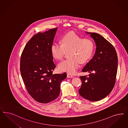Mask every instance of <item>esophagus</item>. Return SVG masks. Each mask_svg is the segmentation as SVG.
<instances>
[{"label": "esophagus", "mask_w": 128, "mask_h": 128, "mask_svg": "<svg viewBox=\"0 0 128 128\" xmlns=\"http://www.w3.org/2000/svg\"><path fill=\"white\" fill-rule=\"evenodd\" d=\"M67 78H73L74 77L73 76H72L71 74H67Z\"/></svg>", "instance_id": "esophagus-1"}]
</instances>
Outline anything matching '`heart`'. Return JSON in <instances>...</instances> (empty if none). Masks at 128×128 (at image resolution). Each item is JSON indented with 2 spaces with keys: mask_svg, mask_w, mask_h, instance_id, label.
Here are the masks:
<instances>
[{
  "mask_svg": "<svg viewBox=\"0 0 128 128\" xmlns=\"http://www.w3.org/2000/svg\"><path fill=\"white\" fill-rule=\"evenodd\" d=\"M95 50V44L90 38H82L74 32H69L62 36L60 44L54 43L50 47L52 57L57 60H61L65 51H68V59L58 64V69L61 72L74 74L80 62L85 63L90 59Z\"/></svg>",
  "mask_w": 128,
  "mask_h": 128,
  "instance_id": "1",
  "label": "heart"
}]
</instances>
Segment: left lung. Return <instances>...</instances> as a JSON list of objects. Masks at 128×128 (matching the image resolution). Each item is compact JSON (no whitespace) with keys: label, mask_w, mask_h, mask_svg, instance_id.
<instances>
[{"label":"left lung","mask_w":128,"mask_h":128,"mask_svg":"<svg viewBox=\"0 0 128 128\" xmlns=\"http://www.w3.org/2000/svg\"><path fill=\"white\" fill-rule=\"evenodd\" d=\"M95 41L96 50L92 59L83 68L88 76L80 78L82 82L79 94L91 101L103 99L113 89L118 68V58L114 46L99 34L88 32Z\"/></svg>","instance_id":"8db88e82"}]
</instances>
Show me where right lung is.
<instances>
[{
  "mask_svg": "<svg viewBox=\"0 0 128 128\" xmlns=\"http://www.w3.org/2000/svg\"><path fill=\"white\" fill-rule=\"evenodd\" d=\"M57 29L35 34L21 54L20 71L26 88L33 99L41 103H48L58 98L60 83L67 76L66 72L53 74L56 66L50 47Z\"/></svg>",
  "mask_w": 128,
  "mask_h": 128,
  "instance_id": "1",
  "label": "right lung"
}]
</instances>
